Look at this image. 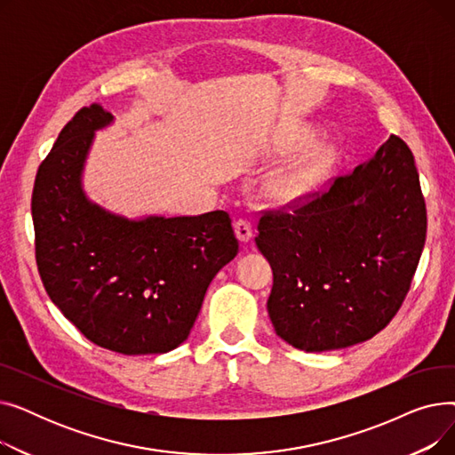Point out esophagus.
<instances>
[{
  "label": "esophagus",
  "mask_w": 455,
  "mask_h": 455,
  "mask_svg": "<svg viewBox=\"0 0 455 455\" xmlns=\"http://www.w3.org/2000/svg\"><path fill=\"white\" fill-rule=\"evenodd\" d=\"M234 230H235L237 240H240L242 243H249V242H251V237H252V227H251L249 221H245V220L235 221Z\"/></svg>",
  "instance_id": "esophagus-1"
}]
</instances>
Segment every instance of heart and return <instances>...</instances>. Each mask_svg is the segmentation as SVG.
Returning a JSON list of instances; mask_svg holds the SVG:
<instances>
[{"label":"heart","mask_w":455,"mask_h":455,"mask_svg":"<svg viewBox=\"0 0 455 455\" xmlns=\"http://www.w3.org/2000/svg\"><path fill=\"white\" fill-rule=\"evenodd\" d=\"M314 132L290 129L278 134L264 149L266 160H285L266 177L264 194L276 204H291L309 197L324 182L338 160V153L328 143H314ZM307 149L304 150L303 148Z\"/></svg>","instance_id":"obj_1"}]
</instances>
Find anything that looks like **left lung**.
I'll return each instance as SVG.
<instances>
[{
	"mask_svg": "<svg viewBox=\"0 0 455 455\" xmlns=\"http://www.w3.org/2000/svg\"><path fill=\"white\" fill-rule=\"evenodd\" d=\"M256 247L273 269L276 336L304 352L363 343L410 291L426 242L413 153L389 136L355 170L291 213H266Z\"/></svg>",
	"mask_w": 455,
	"mask_h": 455,
	"instance_id": "left-lung-1",
	"label": "left lung"
}]
</instances>
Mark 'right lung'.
<instances>
[{
    "instance_id": "1",
    "label": "right lung",
    "mask_w": 455,
    "mask_h": 455,
    "mask_svg": "<svg viewBox=\"0 0 455 455\" xmlns=\"http://www.w3.org/2000/svg\"><path fill=\"white\" fill-rule=\"evenodd\" d=\"M114 124L81 108L40 164L33 189L44 288L86 339L125 355L180 347L210 282L237 254L228 213L127 218L92 201L83 184L95 132Z\"/></svg>"
}]
</instances>
